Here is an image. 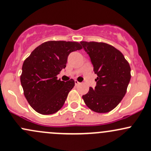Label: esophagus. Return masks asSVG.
I'll use <instances>...</instances> for the list:
<instances>
[{
  "mask_svg": "<svg viewBox=\"0 0 151 151\" xmlns=\"http://www.w3.org/2000/svg\"><path fill=\"white\" fill-rule=\"evenodd\" d=\"M75 84H76V86L78 85V84H80V82H78V81L77 80H75Z\"/></svg>",
  "mask_w": 151,
  "mask_h": 151,
  "instance_id": "34e87169",
  "label": "esophagus"
}]
</instances>
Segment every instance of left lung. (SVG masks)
Instances as JSON below:
<instances>
[{
    "label": "left lung",
    "instance_id": "8db88e82",
    "mask_svg": "<svg viewBox=\"0 0 151 151\" xmlns=\"http://www.w3.org/2000/svg\"><path fill=\"white\" fill-rule=\"evenodd\" d=\"M88 54L97 75L95 88H89L82 96L86 105L97 113H106L116 107L127 92L130 66L119 50L96 42H81Z\"/></svg>",
    "mask_w": 151,
    "mask_h": 151
}]
</instances>
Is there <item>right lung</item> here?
<instances>
[{
    "mask_svg": "<svg viewBox=\"0 0 151 151\" xmlns=\"http://www.w3.org/2000/svg\"><path fill=\"white\" fill-rule=\"evenodd\" d=\"M81 49L76 42L48 41L24 60L21 83L27 101L37 112L52 114L62 108L75 81H63L57 76L66 67L70 53Z\"/></svg>",
    "mask_w": 151,
    "mask_h": 151,
    "instance_id": "add662e5",
    "label": "right lung"
}]
</instances>
